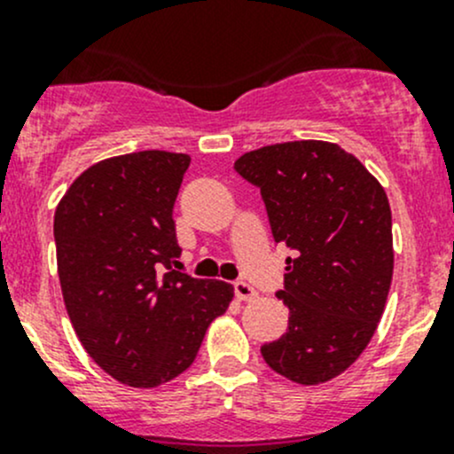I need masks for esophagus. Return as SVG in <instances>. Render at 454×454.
Listing matches in <instances>:
<instances>
[{"label":"esophagus","instance_id":"1","mask_svg":"<svg viewBox=\"0 0 454 454\" xmlns=\"http://www.w3.org/2000/svg\"><path fill=\"white\" fill-rule=\"evenodd\" d=\"M232 290H235V296L239 301H253L256 296L254 287L250 286V283H246V281H235V283H232Z\"/></svg>","mask_w":454,"mask_h":454}]
</instances>
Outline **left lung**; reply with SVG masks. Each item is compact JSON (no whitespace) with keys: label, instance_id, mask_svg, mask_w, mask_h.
I'll list each match as a JSON object with an SVG mask.
<instances>
[{"label":"left lung","instance_id":"8db88e82","mask_svg":"<svg viewBox=\"0 0 454 454\" xmlns=\"http://www.w3.org/2000/svg\"><path fill=\"white\" fill-rule=\"evenodd\" d=\"M235 171L261 191L274 244H286L287 332L265 342L270 369L320 384L369 345L393 277L391 208L380 182L338 145L299 140L244 153Z\"/></svg>","mask_w":454,"mask_h":454}]
</instances>
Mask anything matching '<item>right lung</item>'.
<instances>
[{
  "instance_id": "1",
  "label": "right lung",
  "mask_w": 454,
  "mask_h": 454,
  "mask_svg": "<svg viewBox=\"0 0 454 454\" xmlns=\"http://www.w3.org/2000/svg\"><path fill=\"white\" fill-rule=\"evenodd\" d=\"M191 158L138 151L90 167L54 213L63 301L81 345L129 387H160L193 364L231 283L171 270L173 204Z\"/></svg>"
}]
</instances>
